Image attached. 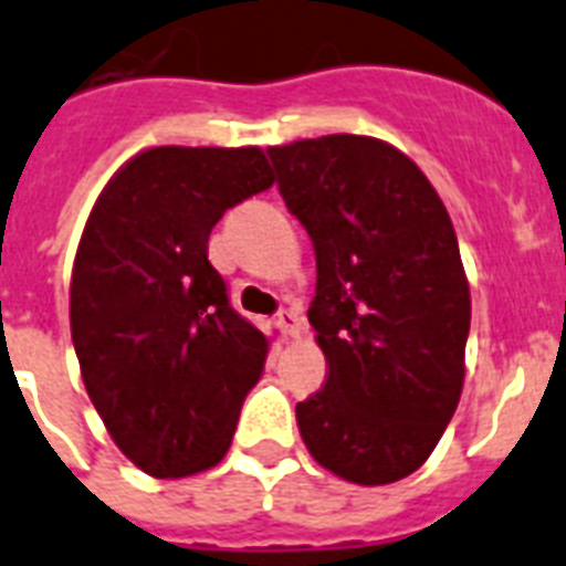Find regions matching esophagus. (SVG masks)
<instances>
[{"mask_svg":"<svg viewBox=\"0 0 566 566\" xmlns=\"http://www.w3.org/2000/svg\"><path fill=\"white\" fill-rule=\"evenodd\" d=\"M275 327L282 331L284 339H296V336L302 334V322H298V316L293 311L275 313Z\"/></svg>","mask_w":566,"mask_h":566,"instance_id":"1","label":"esophagus"}]
</instances>
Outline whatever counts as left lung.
I'll return each mask as SVG.
<instances>
[{
	"label": "left lung",
	"mask_w": 566,
	"mask_h": 566,
	"mask_svg": "<svg viewBox=\"0 0 566 566\" xmlns=\"http://www.w3.org/2000/svg\"><path fill=\"white\" fill-rule=\"evenodd\" d=\"M268 155L316 253L307 319L327 379L296 406L302 440L345 481H400L434 452L463 391L472 302L452 218L415 160L377 137Z\"/></svg>",
	"instance_id": "8db88e82"
}]
</instances>
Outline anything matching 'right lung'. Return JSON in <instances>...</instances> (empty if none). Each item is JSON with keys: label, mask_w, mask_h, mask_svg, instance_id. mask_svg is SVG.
<instances>
[{"label": "right lung", "mask_w": 566, "mask_h": 566, "mask_svg": "<svg viewBox=\"0 0 566 566\" xmlns=\"http://www.w3.org/2000/svg\"><path fill=\"white\" fill-rule=\"evenodd\" d=\"M273 187L259 146H158L99 192L71 273V342L108 434L151 478L224 458L268 336L207 259L230 207Z\"/></svg>", "instance_id": "add662e5"}]
</instances>
